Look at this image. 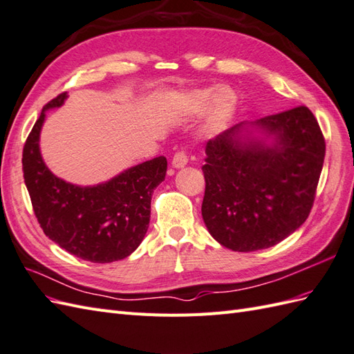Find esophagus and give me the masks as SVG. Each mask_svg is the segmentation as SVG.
<instances>
[{"mask_svg":"<svg viewBox=\"0 0 354 354\" xmlns=\"http://www.w3.org/2000/svg\"><path fill=\"white\" fill-rule=\"evenodd\" d=\"M187 159H189L187 151H186V150H178V151L174 154V158H172V167L183 168V167L186 165V163H187Z\"/></svg>","mask_w":354,"mask_h":354,"instance_id":"1","label":"esophagus"}]
</instances>
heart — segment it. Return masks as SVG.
<instances>
[{
    "label": "heart",
    "instance_id": "b5f03b06",
    "mask_svg": "<svg viewBox=\"0 0 354 354\" xmlns=\"http://www.w3.org/2000/svg\"><path fill=\"white\" fill-rule=\"evenodd\" d=\"M214 102L213 124L221 126L231 114L236 103L234 93L228 88H204L195 90L186 96V106L191 111H203Z\"/></svg>",
    "mask_w": 354,
    "mask_h": 354
}]
</instances>
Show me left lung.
<instances>
[{
  "label": "left lung",
  "mask_w": 354,
  "mask_h": 354,
  "mask_svg": "<svg viewBox=\"0 0 354 354\" xmlns=\"http://www.w3.org/2000/svg\"><path fill=\"white\" fill-rule=\"evenodd\" d=\"M277 145L242 142L236 124L205 145L203 219L228 249L252 252L295 232L311 213L323 169L326 142L306 106L267 115L255 123Z\"/></svg>",
  "instance_id": "8db88e82"
}]
</instances>
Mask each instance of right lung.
Instances as JSON below:
<instances>
[{
    "label": "right lung",
    "instance_id": "obj_1",
    "mask_svg": "<svg viewBox=\"0 0 354 354\" xmlns=\"http://www.w3.org/2000/svg\"><path fill=\"white\" fill-rule=\"evenodd\" d=\"M66 97L62 93L43 106L24 144L22 171L34 214L53 242L81 260H123L147 232L151 194L165 180L167 158L142 162L93 187L66 183L48 169L39 150L45 111L62 106Z\"/></svg>",
    "mask_w": 354,
    "mask_h": 354
}]
</instances>
